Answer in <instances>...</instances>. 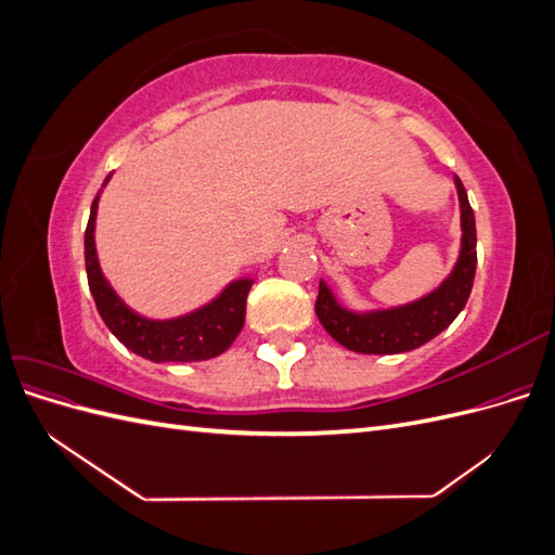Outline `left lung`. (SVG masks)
<instances>
[{
  "instance_id": "8db88e82",
  "label": "left lung",
  "mask_w": 555,
  "mask_h": 555,
  "mask_svg": "<svg viewBox=\"0 0 555 555\" xmlns=\"http://www.w3.org/2000/svg\"><path fill=\"white\" fill-rule=\"evenodd\" d=\"M453 184L461 208V247L449 275L438 287L408 304L365 310L345 306L328 282L319 280L314 312L335 343L357 354H400L426 345L461 314L477 271V229L459 176H453Z\"/></svg>"
}]
</instances>
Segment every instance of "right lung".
I'll use <instances>...</instances> for the list:
<instances>
[{"instance_id": "obj_1", "label": "right lung", "mask_w": 555, "mask_h": 555, "mask_svg": "<svg viewBox=\"0 0 555 555\" xmlns=\"http://www.w3.org/2000/svg\"><path fill=\"white\" fill-rule=\"evenodd\" d=\"M111 176L104 180L102 190L108 184ZM102 190L96 192L92 201L90 222L86 229V271L96 310L108 331L133 354L153 363L206 361L220 357L236 340L245 324V304L255 280H233L210 304L173 319H153L131 310L111 287L96 255L94 229Z\"/></svg>"}]
</instances>
